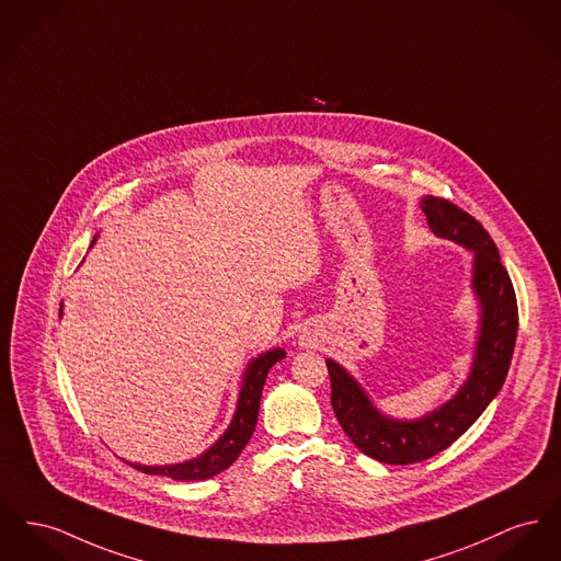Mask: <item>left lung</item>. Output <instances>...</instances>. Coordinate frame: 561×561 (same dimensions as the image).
<instances>
[{
  "label": "left lung",
  "instance_id": "obj_1",
  "mask_svg": "<svg viewBox=\"0 0 561 561\" xmlns=\"http://www.w3.org/2000/svg\"><path fill=\"white\" fill-rule=\"evenodd\" d=\"M430 231L472 252L470 288L479 330L470 373L460 390L422 417L398 420L377 409L360 381L334 360L329 366L334 415L352 443L373 460L415 463L447 449L488 409L506 379L517 339V298L490 232L451 201H420Z\"/></svg>",
  "mask_w": 561,
  "mask_h": 561
}]
</instances>
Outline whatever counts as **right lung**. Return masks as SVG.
<instances>
[{
	"mask_svg": "<svg viewBox=\"0 0 561 561\" xmlns=\"http://www.w3.org/2000/svg\"><path fill=\"white\" fill-rule=\"evenodd\" d=\"M98 237L93 239V243ZM91 243V245H93ZM59 316H64V305L59 309ZM286 358L284 347H273L261 354L259 358H252L243 370L241 377V390L237 398V409L232 413L231 424L225 430V434L201 456L193 460L180 461V463H165V466H146V463H131L133 468L146 472V474H161L173 481H203L211 479L214 474L227 470L232 461L239 458L248 440L252 438L254 428L259 424V409H261V396H263L264 381L271 370V366Z\"/></svg>",
	"mask_w": 561,
	"mask_h": 561,
	"instance_id": "add662e5",
	"label": "right lung"
}]
</instances>
